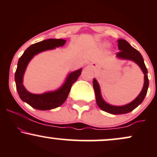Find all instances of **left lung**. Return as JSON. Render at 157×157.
<instances>
[{"instance_id":"obj_1","label":"left lung","mask_w":157,"mask_h":157,"mask_svg":"<svg viewBox=\"0 0 157 157\" xmlns=\"http://www.w3.org/2000/svg\"><path fill=\"white\" fill-rule=\"evenodd\" d=\"M118 48L120 50L117 52V55L118 57L122 59H127V60H131L134 61L138 66L141 68L142 71H143L145 75V82H144L143 88L141 93L139 94V96L131 103L123 106H113L106 103L103 101L102 99L101 94H100V87L97 81L94 79L93 80V87L94 89L95 96H96V102L99 107L102 110L106 111V112L112 113V114H122V113H126L131 112L134 109H136L140 104L142 103L143 100L145 99V95H146L147 89H148V77H147V70L146 66H145V63H144L143 57L139 51L131 46L125 40L120 39L118 40Z\"/></svg>"}]
</instances>
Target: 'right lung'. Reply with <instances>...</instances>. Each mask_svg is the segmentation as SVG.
Returning a JSON list of instances; mask_svg holds the SVG:
<instances>
[{"label":"right lung","mask_w":157,"mask_h":157,"mask_svg":"<svg viewBox=\"0 0 157 157\" xmlns=\"http://www.w3.org/2000/svg\"><path fill=\"white\" fill-rule=\"evenodd\" d=\"M66 40L63 39H48L32 44L27 48L23 55L19 58L15 75L16 89L20 97L32 108L38 110H49L59 107L66 101L71 86L78 79L82 69L71 72L68 76L63 86L54 92H47L43 94H34L27 91L23 85V76L29 62L35 55L46 50L63 46Z\"/></svg>","instance_id":"obj_1"}]
</instances>
